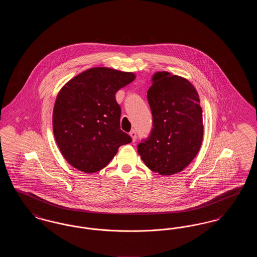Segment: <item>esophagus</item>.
<instances>
[{
	"label": "esophagus",
	"mask_w": 257,
	"mask_h": 257,
	"mask_svg": "<svg viewBox=\"0 0 257 257\" xmlns=\"http://www.w3.org/2000/svg\"><path fill=\"white\" fill-rule=\"evenodd\" d=\"M130 136H131V138H132V140H133V142H136V140H137V132L134 131V130H132L130 133Z\"/></svg>",
	"instance_id": "esophagus-1"
}]
</instances>
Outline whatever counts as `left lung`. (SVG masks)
<instances>
[{
	"label": "left lung",
	"mask_w": 257,
	"mask_h": 257,
	"mask_svg": "<svg viewBox=\"0 0 257 257\" xmlns=\"http://www.w3.org/2000/svg\"><path fill=\"white\" fill-rule=\"evenodd\" d=\"M147 91L152 129L138 145L147 168L172 175L193 161L203 138L202 110L194 86L182 77L158 72Z\"/></svg>",
	"instance_id": "left-lung-1"
}]
</instances>
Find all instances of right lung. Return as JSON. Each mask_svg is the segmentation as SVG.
I'll return each mask as SVG.
<instances>
[{"label":"right lung","instance_id":"obj_1","mask_svg":"<svg viewBox=\"0 0 257 257\" xmlns=\"http://www.w3.org/2000/svg\"><path fill=\"white\" fill-rule=\"evenodd\" d=\"M135 77L131 72L95 67L61 88L53 111V130L63 157L77 170H102L118 147L132 142L120 129L121 109L115 93Z\"/></svg>","mask_w":257,"mask_h":257}]
</instances>
